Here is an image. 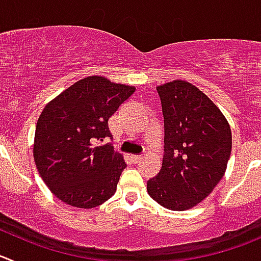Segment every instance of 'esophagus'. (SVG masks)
I'll return each mask as SVG.
<instances>
[{
  "instance_id": "obj_1",
  "label": "esophagus",
  "mask_w": 261,
  "mask_h": 261,
  "mask_svg": "<svg viewBox=\"0 0 261 261\" xmlns=\"http://www.w3.org/2000/svg\"><path fill=\"white\" fill-rule=\"evenodd\" d=\"M131 160H133L134 164H138L143 160V155H131Z\"/></svg>"
}]
</instances>
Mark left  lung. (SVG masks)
Returning a JSON list of instances; mask_svg holds the SVG:
<instances>
[{
    "label": "left lung",
    "instance_id": "8db88e82",
    "mask_svg": "<svg viewBox=\"0 0 261 261\" xmlns=\"http://www.w3.org/2000/svg\"><path fill=\"white\" fill-rule=\"evenodd\" d=\"M157 91L165 118V154L147 191L165 208L189 210L223 179L232 131L220 109L194 85L174 80Z\"/></svg>",
    "mask_w": 261,
    "mask_h": 261
}]
</instances>
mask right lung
<instances>
[{
	"label": "right lung",
	"mask_w": 261,
	"mask_h": 261,
	"mask_svg": "<svg viewBox=\"0 0 261 261\" xmlns=\"http://www.w3.org/2000/svg\"><path fill=\"white\" fill-rule=\"evenodd\" d=\"M135 87L89 75L70 85L40 114L33 158L51 193L77 208L108 201L126 167L123 155L96 140L112 138L108 119Z\"/></svg>",
	"instance_id": "add662e5"
}]
</instances>
